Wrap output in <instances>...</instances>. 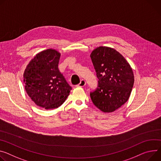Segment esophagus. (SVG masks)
<instances>
[{"label": "esophagus", "instance_id": "1", "mask_svg": "<svg viewBox=\"0 0 161 161\" xmlns=\"http://www.w3.org/2000/svg\"><path fill=\"white\" fill-rule=\"evenodd\" d=\"M85 85H86V81H85L84 80H81V81H80V83L77 85V86H78V87H83V86H84Z\"/></svg>", "mask_w": 161, "mask_h": 161}]
</instances>
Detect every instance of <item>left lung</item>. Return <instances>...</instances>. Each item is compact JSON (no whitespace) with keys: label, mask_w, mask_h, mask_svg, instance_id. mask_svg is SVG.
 <instances>
[{"label":"left lung","mask_w":161,"mask_h":161,"mask_svg":"<svg viewBox=\"0 0 161 161\" xmlns=\"http://www.w3.org/2000/svg\"><path fill=\"white\" fill-rule=\"evenodd\" d=\"M98 87L91 93L94 105L105 113L113 112L128 100L134 83L129 63L115 49L99 46L91 53Z\"/></svg>","instance_id":"left-lung-1"}]
</instances>
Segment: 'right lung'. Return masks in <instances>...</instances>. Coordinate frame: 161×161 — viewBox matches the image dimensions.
Listing matches in <instances>:
<instances>
[{"mask_svg": "<svg viewBox=\"0 0 161 161\" xmlns=\"http://www.w3.org/2000/svg\"><path fill=\"white\" fill-rule=\"evenodd\" d=\"M60 56L54 49L42 51L29 62L24 72L27 95L36 105L46 110L60 107L72 90L58 68Z\"/></svg>", "mask_w": 161, "mask_h": 161, "instance_id": "add662e5", "label": "right lung"}]
</instances>
